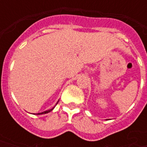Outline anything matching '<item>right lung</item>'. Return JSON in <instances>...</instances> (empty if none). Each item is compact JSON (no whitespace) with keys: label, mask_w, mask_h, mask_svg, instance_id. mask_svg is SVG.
<instances>
[{"label":"right lung","mask_w":147,"mask_h":147,"mask_svg":"<svg viewBox=\"0 0 147 147\" xmlns=\"http://www.w3.org/2000/svg\"><path fill=\"white\" fill-rule=\"evenodd\" d=\"M58 102H57V104ZM57 104H56V105H57ZM55 108V106L54 107H53V108L52 109H49V110H46V111H44V112H42V113H37L38 114V115H41V114H45V113H49V112H51L52 110H53V109Z\"/></svg>","instance_id":"obj_1"}]
</instances>
